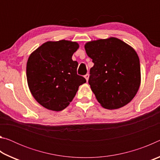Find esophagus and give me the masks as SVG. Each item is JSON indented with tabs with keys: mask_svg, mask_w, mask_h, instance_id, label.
Returning <instances> with one entry per match:
<instances>
[{
	"mask_svg": "<svg viewBox=\"0 0 160 160\" xmlns=\"http://www.w3.org/2000/svg\"><path fill=\"white\" fill-rule=\"evenodd\" d=\"M85 78L86 79L87 82H88V79H89V74H86V75H85Z\"/></svg>",
	"mask_w": 160,
	"mask_h": 160,
	"instance_id": "1",
	"label": "esophagus"
}]
</instances>
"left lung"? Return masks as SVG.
Instances as JSON below:
<instances>
[{"mask_svg": "<svg viewBox=\"0 0 160 160\" xmlns=\"http://www.w3.org/2000/svg\"><path fill=\"white\" fill-rule=\"evenodd\" d=\"M85 48L94 63L88 82L99 104L108 109L128 104L140 85V60L135 51L115 37L89 42Z\"/></svg>", "mask_w": 160, "mask_h": 160, "instance_id": "left-lung-1", "label": "left lung"}]
</instances>
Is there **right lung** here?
<instances>
[{"mask_svg": "<svg viewBox=\"0 0 160 160\" xmlns=\"http://www.w3.org/2000/svg\"><path fill=\"white\" fill-rule=\"evenodd\" d=\"M77 42H47L31 53L27 63V80L32 96L46 109L59 112L68 106L79 86L86 82L77 74L78 63L72 56Z\"/></svg>", "mask_w": 160, "mask_h": 160, "instance_id": "obj_1", "label": "right lung"}]
</instances>
